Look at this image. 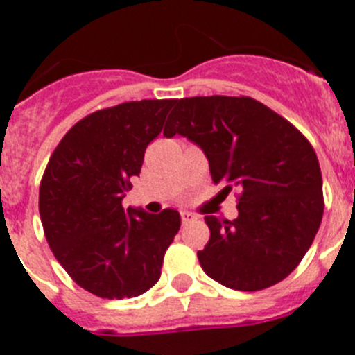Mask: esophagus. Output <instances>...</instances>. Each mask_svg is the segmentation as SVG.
Wrapping results in <instances>:
<instances>
[{
	"label": "esophagus",
	"mask_w": 355,
	"mask_h": 355,
	"mask_svg": "<svg viewBox=\"0 0 355 355\" xmlns=\"http://www.w3.org/2000/svg\"><path fill=\"white\" fill-rule=\"evenodd\" d=\"M193 220H197V216L193 215V213H190V211L181 213V222H183V225L190 224V222H193Z\"/></svg>",
	"instance_id": "1"
}]
</instances>
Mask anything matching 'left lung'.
Returning a JSON list of instances; mask_svg holds the SVG:
<instances>
[{"label": "left lung", "mask_w": 355, "mask_h": 355, "mask_svg": "<svg viewBox=\"0 0 355 355\" xmlns=\"http://www.w3.org/2000/svg\"><path fill=\"white\" fill-rule=\"evenodd\" d=\"M205 150L213 183L240 188L234 220L206 215L202 270L240 291L270 288L299 266L324 215L318 158L286 119L252 97L197 96L175 101L163 130Z\"/></svg>", "instance_id": "left-lung-1"}]
</instances>
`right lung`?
Listing matches in <instances>:
<instances>
[{
	"mask_svg": "<svg viewBox=\"0 0 355 355\" xmlns=\"http://www.w3.org/2000/svg\"><path fill=\"white\" fill-rule=\"evenodd\" d=\"M175 99H142L78 121L53 150L39 188L44 234L78 286L101 299H131L158 283L180 231L175 209L122 208L147 146Z\"/></svg>",
	"mask_w": 355,
	"mask_h": 355,
	"instance_id": "add662e5",
	"label": "right lung"
}]
</instances>
